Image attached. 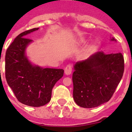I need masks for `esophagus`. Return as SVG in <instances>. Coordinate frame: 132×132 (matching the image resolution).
Segmentation results:
<instances>
[{
    "label": "esophagus",
    "mask_w": 132,
    "mask_h": 132,
    "mask_svg": "<svg viewBox=\"0 0 132 132\" xmlns=\"http://www.w3.org/2000/svg\"><path fill=\"white\" fill-rule=\"evenodd\" d=\"M72 72V68L71 65H67L65 68V74L66 75H69Z\"/></svg>",
    "instance_id": "obj_1"
}]
</instances>
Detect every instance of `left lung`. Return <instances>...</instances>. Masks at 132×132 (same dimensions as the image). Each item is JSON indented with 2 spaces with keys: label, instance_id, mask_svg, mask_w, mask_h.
Returning a JSON list of instances; mask_svg holds the SVG:
<instances>
[{
  "label": "left lung",
  "instance_id": "1",
  "mask_svg": "<svg viewBox=\"0 0 132 132\" xmlns=\"http://www.w3.org/2000/svg\"><path fill=\"white\" fill-rule=\"evenodd\" d=\"M111 42H116L114 38ZM73 99L82 108H94L108 102L120 82L124 71L121 53L98 52L73 65Z\"/></svg>",
  "mask_w": 132,
  "mask_h": 132
}]
</instances>
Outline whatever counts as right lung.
Wrapping results in <instances>:
<instances>
[{
	"label": "right lung",
	"mask_w": 132,
	"mask_h": 132,
	"mask_svg": "<svg viewBox=\"0 0 132 132\" xmlns=\"http://www.w3.org/2000/svg\"><path fill=\"white\" fill-rule=\"evenodd\" d=\"M38 29H31L18 35L7 49L5 56L7 83L19 102L33 107L50 102L52 88L64 73L61 69L44 68L29 60L26 51L33 40L26 38L27 35Z\"/></svg>",
	"instance_id": "obj_1"
}]
</instances>
